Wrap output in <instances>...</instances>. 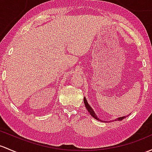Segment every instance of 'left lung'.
Returning <instances> with one entry per match:
<instances>
[{"label":"left lung","mask_w":152,"mask_h":152,"mask_svg":"<svg viewBox=\"0 0 152 152\" xmlns=\"http://www.w3.org/2000/svg\"><path fill=\"white\" fill-rule=\"evenodd\" d=\"M84 105H85V107H86V108H87V109L88 110L89 113V114H90L91 116H92V117L94 118V119H97V120L100 121V122H103V120H101V119H100V118L97 117V116L96 115V114H95V111H93V109H92V107H91L90 105H89L88 102H87V99H86V97H84ZM127 116H129V115H127ZM127 116H122V117L116 118V119H114V121H122V119H125V118L127 117ZM111 121H113V120L108 121V122H111ZM103 122H108V121H103Z\"/></svg>","instance_id":"left-lung-1"}]
</instances>
